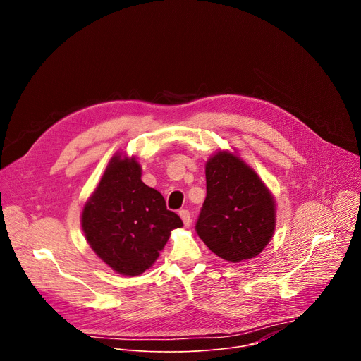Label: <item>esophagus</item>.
Listing matches in <instances>:
<instances>
[{
	"instance_id": "esophagus-1",
	"label": "esophagus",
	"mask_w": 361,
	"mask_h": 361,
	"mask_svg": "<svg viewBox=\"0 0 361 361\" xmlns=\"http://www.w3.org/2000/svg\"><path fill=\"white\" fill-rule=\"evenodd\" d=\"M180 217H181V220H183L184 226H185V227H190V224H191V216H190V213H188L187 210H181V212H180Z\"/></svg>"
}]
</instances>
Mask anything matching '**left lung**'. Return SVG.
I'll return each instance as SVG.
<instances>
[{"label":"left lung","instance_id":"left-lung-1","mask_svg":"<svg viewBox=\"0 0 361 361\" xmlns=\"http://www.w3.org/2000/svg\"><path fill=\"white\" fill-rule=\"evenodd\" d=\"M207 197L195 230L220 259L259 255L276 230V198L237 151L220 149L205 163Z\"/></svg>","mask_w":361,"mask_h":361}]
</instances>
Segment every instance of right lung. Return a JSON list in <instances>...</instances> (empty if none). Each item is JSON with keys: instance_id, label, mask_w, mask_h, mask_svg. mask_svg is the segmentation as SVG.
Listing matches in <instances>:
<instances>
[{"instance_id": "obj_1", "label": "right lung", "mask_w": 361, "mask_h": 361, "mask_svg": "<svg viewBox=\"0 0 361 361\" xmlns=\"http://www.w3.org/2000/svg\"><path fill=\"white\" fill-rule=\"evenodd\" d=\"M87 243L111 270L135 277L159 259L181 219L141 180L134 156L116 152L81 212Z\"/></svg>"}]
</instances>
